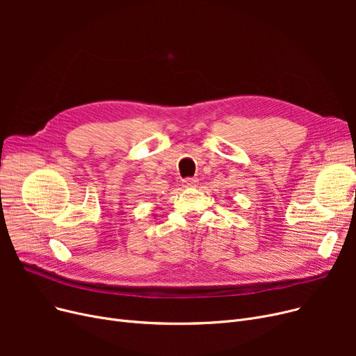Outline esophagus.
I'll list each match as a JSON object with an SVG mask.
<instances>
[{
    "label": "esophagus",
    "instance_id": "34e87169",
    "mask_svg": "<svg viewBox=\"0 0 356 356\" xmlns=\"http://www.w3.org/2000/svg\"><path fill=\"white\" fill-rule=\"evenodd\" d=\"M197 183V177H186L183 179V186L184 188H192V186H195Z\"/></svg>",
    "mask_w": 356,
    "mask_h": 356
}]
</instances>
